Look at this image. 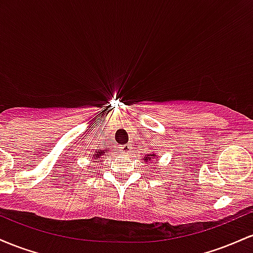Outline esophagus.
<instances>
[{
	"instance_id": "obj_1",
	"label": "esophagus",
	"mask_w": 253,
	"mask_h": 253,
	"mask_svg": "<svg viewBox=\"0 0 253 253\" xmlns=\"http://www.w3.org/2000/svg\"><path fill=\"white\" fill-rule=\"evenodd\" d=\"M121 149H123L124 153H126V155H128V153L130 152V146L128 144L127 145H124V146H121Z\"/></svg>"
}]
</instances>
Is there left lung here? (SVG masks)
Here are the masks:
<instances>
[{
	"mask_svg": "<svg viewBox=\"0 0 253 253\" xmlns=\"http://www.w3.org/2000/svg\"><path fill=\"white\" fill-rule=\"evenodd\" d=\"M153 156H155V155H153ZM145 161H147V162H149V161H151V158H150V155H147V157H146V158H145Z\"/></svg>",
	"mask_w": 253,
	"mask_h": 253,
	"instance_id": "left-lung-1",
	"label": "left lung"
}]
</instances>
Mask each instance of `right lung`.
Listing matches in <instances>:
<instances>
[{
    "label": "right lung",
    "instance_id": "obj_1",
    "mask_svg": "<svg viewBox=\"0 0 253 253\" xmlns=\"http://www.w3.org/2000/svg\"><path fill=\"white\" fill-rule=\"evenodd\" d=\"M104 153H106V155H108V152H106V151L104 150H100L98 151V152H96L95 153V155H92V158H102V156L104 157Z\"/></svg>",
    "mask_w": 253,
    "mask_h": 253
}]
</instances>
